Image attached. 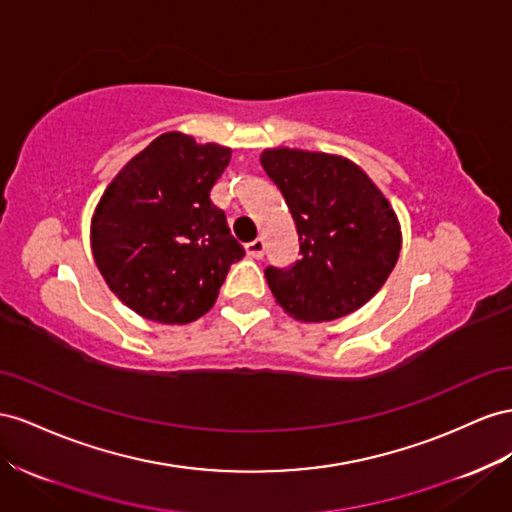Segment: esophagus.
I'll return each instance as SVG.
<instances>
[{
    "mask_svg": "<svg viewBox=\"0 0 512 512\" xmlns=\"http://www.w3.org/2000/svg\"><path fill=\"white\" fill-rule=\"evenodd\" d=\"M265 250H267V245H265V241H262V239H256V241L245 245L247 256H252V258H256V260H260L262 256H265Z\"/></svg>",
    "mask_w": 512,
    "mask_h": 512,
    "instance_id": "obj_1",
    "label": "esophagus"
}]
</instances>
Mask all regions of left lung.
<instances>
[{"instance_id":"obj_1","label":"left lung","mask_w":512,"mask_h":512,"mask_svg":"<svg viewBox=\"0 0 512 512\" xmlns=\"http://www.w3.org/2000/svg\"><path fill=\"white\" fill-rule=\"evenodd\" d=\"M299 234V260L267 267L275 301L299 321H334L362 308L390 278L400 226L390 202L353 161L273 148L260 157Z\"/></svg>"}]
</instances>
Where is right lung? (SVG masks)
<instances>
[{
    "instance_id": "obj_1",
    "label": "right lung",
    "mask_w": 512,
    "mask_h": 512,
    "mask_svg": "<svg viewBox=\"0 0 512 512\" xmlns=\"http://www.w3.org/2000/svg\"><path fill=\"white\" fill-rule=\"evenodd\" d=\"M232 150L163 133L96 204L92 254L112 293L148 321L185 325L213 308L243 245L211 202Z\"/></svg>"
}]
</instances>
